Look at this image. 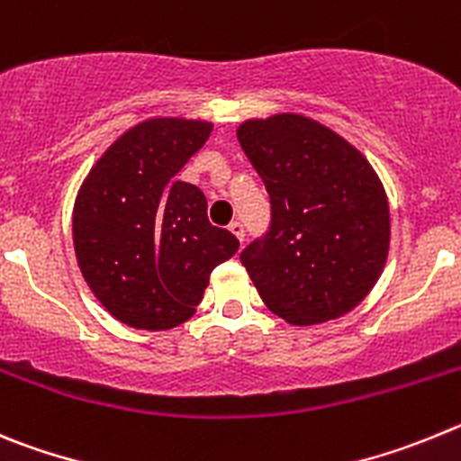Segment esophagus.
<instances>
[{
    "instance_id": "1",
    "label": "esophagus",
    "mask_w": 461,
    "mask_h": 461,
    "mask_svg": "<svg viewBox=\"0 0 461 461\" xmlns=\"http://www.w3.org/2000/svg\"><path fill=\"white\" fill-rule=\"evenodd\" d=\"M230 231H231V234H234L239 240L246 239V227H243V222L234 221V222H231V225H230Z\"/></svg>"
}]
</instances>
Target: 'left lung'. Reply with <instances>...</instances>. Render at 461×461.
<instances>
[{
  "label": "left lung",
  "instance_id": "left-lung-1",
  "mask_svg": "<svg viewBox=\"0 0 461 461\" xmlns=\"http://www.w3.org/2000/svg\"><path fill=\"white\" fill-rule=\"evenodd\" d=\"M236 135L271 200L268 230L240 252L261 301L296 326L354 310L379 280L391 240L375 169L301 114L250 119Z\"/></svg>",
  "mask_w": 461,
  "mask_h": 461
}]
</instances>
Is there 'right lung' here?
Segmentation results:
<instances>
[{
	"label": "right lung",
	"mask_w": 461,
	"mask_h": 461,
	"mask_svg": "<svg viewBox=\"0 0 461 461\" xmlns=\"http://www.w3.org/2000/svg\"><path fill=\"white\" fill-rule=\"evenodd\" d=\"M211 123L149 119L94 165L73 211L80 271L112 317L167 330L194 314L211 271L239 250L213 227L197 185L174 176L204 147Z\"/></svg>",
	"instance_id": "obj_1"
}]
</instances>
